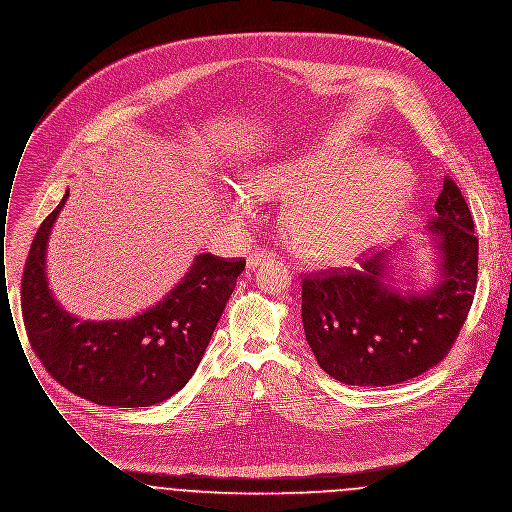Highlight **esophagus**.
<instances>
[{
    "mask_svg": "<svg viewBox=\"0 0 512 512\" xmlns=\"http://www.w3.org/2000/svg\"><path fill=\"white\" fill-rule=\"evenodd\" d=\"M276 254L272 252V250H264V248H258V250H254L250 256H248V260H246V266L248 268H256V266H260L264 260H268V258H274Z\"/></svg>",
    "mask_w": 512,
    "mask_h": 512,
    "instance_id": "1",
    "label": "esophagus"
}]
</instances>
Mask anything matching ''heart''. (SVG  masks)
<instances>
[{"instance_id":"1","label":"heart","mask_w":512,"mask_h":512,"mask_svg":"<svg viewBox=\"0 0 512 512\" xmlns=\"http://www.w3.org/2000/svg\"><path fill=\"white\" fill-rule=\"evenodd\" d=\"M248 186L260 198L294 196L286 214L294 248L320 264H343L389 236L411 176L401 163L369 159L361 149H304L252 172Z\"/></svg>"}]
</instances>
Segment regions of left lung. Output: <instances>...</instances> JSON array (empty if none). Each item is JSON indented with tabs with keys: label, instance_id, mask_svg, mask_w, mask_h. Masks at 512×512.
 Segmentation results:
<instances>
[{
	"label": "left lung",
	"instance_id": "1",
	"mask_svg": "<svg viewBox=\"0 0 512 512\" xmlns=\"http://www.w3.org/2000/svg\"><path fill=\"white\" fill-rule=\"evenodd\" d=\"M427 232L435 238L437 282L401 292L391 252L359 258V270L308 274L302 322L320 367L345 385L383 387L437 365L457 340L477 290L479 240L471 210L445 178Z\"/></svg>",
	"mask_w": 512,
	"mask_h": 512
}]
</instances>
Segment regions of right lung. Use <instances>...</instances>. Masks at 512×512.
Wrapping results in <instances>:
<instances>
[{
	"label": "right lung",
	"instance_id": "add662e5",
	"mask_svg": "<svg viewBox=\"0 0 512 512\" xmlns=\"http://www.w3.org/2000/svg\"><path fill=\"white\" fill-rule=\"evenodd\" d=\"M41 222L21 278L27 338L49 375L71 393L107 407H151L180 391L196 371L246 260L212 254L190 270L153 308L131 320L89 322L65 312L53 298L45 252L65 206Z\"/></svg>",
	"mask_w": 512,
	"mask_h": 512
}]
</instances>
